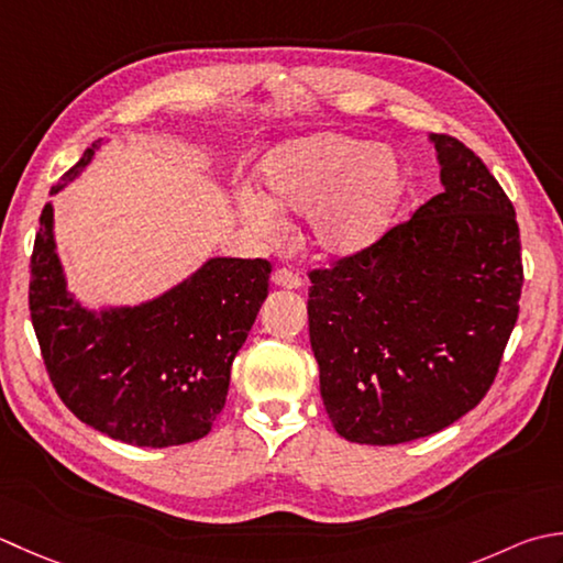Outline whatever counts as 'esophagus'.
<instances>
[{
  "mask_svg": "<svg viewBox=\"0 0 563 563\" xmlns=\"http://www.w3.org/2000/svg\"><path fill=\"white\" fill-rule=\"evenodd\" d=\"M273 285H278V288H285V290H297L302 285L300 275L292 273L290 268H280L273 273Z\"/></svg>",
  "mask_w": 563,
  "mask_h": 563,
  "instance_id": "1",
  "label": "esophagus"
}]
</instances>
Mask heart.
<instances>
[{
    "mask_svg": "<svg viewBox=\"0 0 563 563\" xmlns=\"http://www.w3.org/2000/svg\"><path fill=\"white\" fill-rule=\"evenodd\" d=\"M263 185L241 187L236 212L263 241L285 234V214H305V239L322 258H349L376 244L405 190L395 153L336 131L283 143L263 161Z\"/></svg>",
    "mask_w": 563,
    "mask_h": 563,
    "instance_id": "b5f03b06",
    "label": "heart"
}]
</instances>
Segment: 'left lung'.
Instances as JSON below:
<instances>
[{"instance_id": "obj_1", "label": "left lung", "mask_w": 563, "mask_h": 563, "mask_svg": "<svg viewBox=\"0 0 563 563\" xmlns=\"http://www.w3.org/2000/svg\"><path fill=\"white\" fill-rule=\"evenodd\" d=\"M429 143L444 190L378 244L312 273L319 393L356 444L412 442L473 410L520 312L512 202L464 143Z\"/></svg>"}]
</instances>
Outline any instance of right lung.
Instances as JSON below:
<instances>
[{"label":"right lung","instance_id":"add662e5","mask_svg":"<svg viewBox=\"0 0 563 563\" xmlns=\"http://www.w3.org/2000/svg\"><path fill=\"white\" fill-rule=\"evenodd\" d=\"M104 143L97 139L51 195ZM268 275L263 258L214 256L151 300L90 307L68 290L48 202L33 244L29 307L60 400L124 444L163 449L202 439L227 402L231 363L268 297Z\"/></svg>","mask_w":563,"mask_h":563}]
</instances>
